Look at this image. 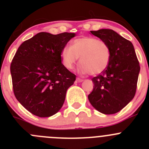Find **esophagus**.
<instances>
[{"instance_id": "1", "label": "esophagus", "mask_w": 149, "mask_h": 149, "mask_svg": "<svg viewBox=\"0 0 149 149\" xmlns=\"http://www.w3.org/2000/svg\"><path fill=\"white\" fill-rule=\"evenodd\" d=\"M83 81H84L83 79H80V78H77V79H76V81L77 82V83H81V82H82Z\"/></svg>"}]
</instances>
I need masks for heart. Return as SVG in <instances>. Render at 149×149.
<instances>
[{
    "label": "heart",
    "mask_w": 149,
    "mask_h": 149,
    "mask_svg": "<svg viewBox=\"0 0 149 149\" xmlns=\"http://www.w3.org/2000/svg\"><path fill=\"white\" fill-rule=\"evenodd\" d=\"M61 57L63 65L69 70L74 68L80 58V71L97 75L104 71L109 65L111 51L104 40L94 37H83L73 40L71 47H63Z\"/></svg>",
    "instance_id": "obj_1"
}]
</instances>
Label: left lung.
Returning a JSON list of instances; mask_svg holds the SVG:
<instances>
[{
	"label": "left lung",
	"instance_id": "8db88e82",
	"mask_svg": "<svg viewBox=\"0 0 149 149\" xmlns=\"http://www.w3.org/2000/svg\"><path fill=\"white\" fill-rule=\"evenodd\" d=\"M91 33L107 43L111 58L106 70L91 79L94 88L88 99L101 113H117L136 94L140 65L134 47L112 29H102Z\"/></svg>",
	"mask_w": 149,
	"mask_h": 149
}]
</instances>
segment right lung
<instances>
[{
  "label": "right lung",
  "mask_w": 149,
  "mask_h": 149,
  "mask_svg": "<svg viewBox=\"0 0 149 149\" xmlns=\"http://www.w3.org/2000/svg\"><path fill=\"white\" fill-rule=\"evenodd\" d=\"M75 36L40 32L18 48L10 64L13 93L33 115L50 117L62 107L76 75L63 65L61 52Z\"/></svg>",
  "instance_id": "right-lung-1"
}]
</instances>
